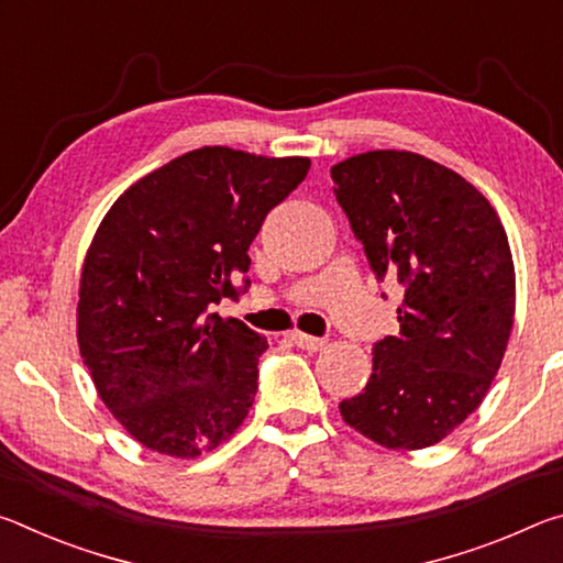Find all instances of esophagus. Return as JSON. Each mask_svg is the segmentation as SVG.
Returning <instances> with one entry per match:
<instances>
[{
  "mask_svg": "<svg viewBox=\"0 0 563 563\" xmlns=\"http://www.w3.org/2000/svg\"><path fill=\"white\" fill-rule=\"evenodd\" d=\"M290 340L298 345L300 350H308V352H318L325 347V340L322 338H312V335H305V332H292Z\"/></svg>",
  "mask_w": 563,
  "mask_h": 563,
  "instance_id": "esophagus-1",
  "label": "esophagus"
}]
</instances>
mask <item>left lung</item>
Returning <instances> with one entry per match:
<instances>
[{
  "mask_svg": "<svg viewBox=\"0 0 563 563\" xmlns=\"http://www.w3.org/2000/svg\"><path fill=\"white\" fill-rule=\"evenodd\" d=\"M330 174L377 278L405 288L399 332L377 342L373 375L340 415L387 450H424L499 373L517 305L507 233L470 180L412 151H367Z\"/></svg>",
  "mask_w": 563,
  "mask_h": 563,
  "instance_id": "8db88e82",
  "label": "left lung"
}]
</instances>
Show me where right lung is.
Returning <instances> with one entry per match:
<instances>
[{
	"label": "right lung",
	"instance_id": "right-lung-1",
	"mask_svg": "<svg viewBox=\"0 0 563 563\" xmlns=\"http://www.w3.org/2000/svg\"><path fill=\"white\" fill-rule=\"evenodd\" d=\"M308 168L302 156L203 146L139 178L103 216L76 338L103 405L146 450L194 460L243 424L268 342L208 308L235 298L265 216Z\"/></svg>",
	"mask_w": 563,
	"mask_h": 563
}]
</instances>
